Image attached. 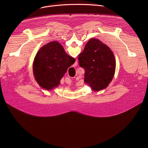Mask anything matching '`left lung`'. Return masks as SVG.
<instances>
[{"label": "left lung", "instance_id": "8db88e82", "mask_svg": "<svg viewBox=\"0 0 148 148\" xmlns=\"http://www.w3.org/2000/svg\"><path fill=\"white\" fill-rule=\"evenodd\" d=\"M78 60L80 66L84 69V82L93 90L98 91L108 86L115 73L116 62L107 45L97 39H90Z\"/></svg>", "mask_w": 148, "mask_h": 148}]
</instances>
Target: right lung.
<instances>
[{
    "mask_svg": "<svg viewBox=\"0 0 148 148\" xmlns=\"http://www.w3.org/2000/svg\"><path fill=\"white\" fill-rule=\"evenodd\" d=\"M75 62L57 41L45 44L36 54L33 65L34 76L41 87L47 90L58 86L68 68Z\"/></svg>",
    "mask_w": 148,
    "mask_h": 148,
    "instance_id": "right-lung-1",
    "label": "right lung"
}]
</instances>
